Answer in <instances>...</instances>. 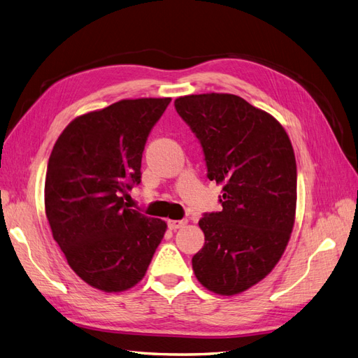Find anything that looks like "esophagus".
I'll list each match as a JSON object with an SVG mask.
<instances>
[{
	"label": "esophagus",
	"instance_id": "34e87169",
	"mask_svg": "<svg viewBox=\"0 0 358 358\" xmlns=\"http://www.w3.org/2000/svg\"><path fill=\"white\" fill-rule=\"evenodd\" d=\"M167 224H169V229H170V230H178V229H182V227L187 224V221H183V220H180V221H178V220H170Z\"/></svg>",
	"mask_w": 358,
	"mask_h": 358
}]
</instances>
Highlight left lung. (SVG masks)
Instances as JSON below:
<instances>
[{
	"label": "left lung",
	"instance_id": "left-lung-1",
	"mask_svg": "<svg viewBox=\"0 0 358 358\" xmlns=\"http://www.w3.org/2000/svg\"><path fill=\"white\" fill-rule=\"evenodd\" d=\"M179 116L203 148L208 178L222 185L221 212L199 221L204 246L192 257L199 282L233 296L266 278L294 225L297 167L284 127L233 94L185 95Z\"/></svg>",
	"mask_w": 358,
	"mask_h": 358
}]
</instances>
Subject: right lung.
<instances>
[{"mask_svg": "<svg viewBox=\"0 0 358 358\" xmlns=\"http://www.w3.org/2000/svg\"><path fill=\"white\" fill-rule=\"evenodd\" d=\"M171 99L121 100L71 121L48 162L45 208L76 275L106 292L142 280L167 224L134 210L124 197L142 179L150 129Z\"/></svg>", "mask_w": 358, "mask_h": 358, "instance_id": "right-lung-1", "label": "right lung"}]
</instances>
